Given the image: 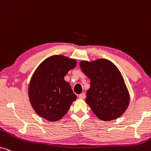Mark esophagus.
<instances>
[{"instance_id": "esophagus-1", "label": "esophagus", "mask_w": 151, "mask_h": 151, "mask_svg": "<svg viewBox=\"0 0 151 151\" xmlns=\"http://www.w3.org/2000/svg\"><path fill=\"white\" fill-rule=\"evenodd\" d=\"M85 97H86V96H85V93H82L81 94L79 95V98L82 99V100H84V99L85 98Z\"/></svg>"}]
</instances>
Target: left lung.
<instances>
[{"mask_svg": "<svg viewBox=\"0 0 151 151\" xmlns=\"http://www.w3.org/2000/svg\"><path fill=\"white\" fill-rule=\"evenodd\" d=\"M82 71L91 80L85 102L103 121L113 120L127 110L130 95L123 76L116 66L106 59L80 63Z\"/></svg>", "mask_w": 151, "mask_h": 151, "instance_id": "8db88e82", "label": "left lung"}]
</instances>
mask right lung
Returning a JSON list of instances; mask_svg holds the SVG:
<instances>
[{
	"mask_svg": "<svg viewBox=\"0 0 151 151\" xmlns=\"http://www.w3.org/2000/svg\"><path fill=\"white\" fill-rule=\"evenodd\" d=\"M76 64L75 59L54 55L45 59L35 70L29 84L28 94L39 116L55 122L67 113L77 96L65 76Z\"/></svg>",
	"mask_w": 151,
	"mask_h": 151,
	"instance_id": "right-lung-1",
	"label": "right lung"
}]
</instances>
